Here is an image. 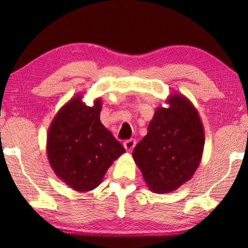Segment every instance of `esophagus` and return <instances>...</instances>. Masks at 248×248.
<instances>
[{
  "mask_svg": "<svg viewBox=\"0 0 248 248\" xmlns=\"http://www.w3.org/2000/svg\"><path fill=\"white\" fill-rule=\"evenodd\" d=\"M136 143H137L136 140H133V139L127 140L124 142V148L128 151V152H130V151H132L134 146H136Z\"/></svg>",
  "mask_w": 248,
  "mask_h": 248,
  "instance_id": "obj_1",
  "label": "esophagus"
}]
</instances>
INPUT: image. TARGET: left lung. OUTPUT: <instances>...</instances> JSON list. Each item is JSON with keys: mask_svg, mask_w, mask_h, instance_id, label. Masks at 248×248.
Returning a JSON list of instances; mask_svg holds the SVG:
<instances>
[{"mask_svg": "<svg viewBox=\"0 0 248 248\" xmlns=\"http://www.w3.org/2000/svg\"><path fill=\"white\" fill-rule=\"evenodd\" d=\"M159 106L148 134L136 145L132 156L151 191L167 194L194 176L201 162L204 130L198 111L186 96L170 94Z\"/></svg>", "mask_w": 248, "mask_h": 248, "instance_id": "left-lung-1", "label": "left lung"}]
</instances>
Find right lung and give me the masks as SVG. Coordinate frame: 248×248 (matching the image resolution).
Here are the masks:
<instances>
[{"mask_svg":"<svg viewBox=\"0 0 248 248\" xmlns=\"http://www.w3.org/2000/svg\"><path fill=\"white\" fill-rule=\"evenodd\" d=\"M82 98L79 93L73 96L54 116L48 129L47 155L62 182L75 191L86 192L99 186L125 150L100 123V98L92 107Z\"/></svg>","mask_w":248,"mask_h":248,"instance_id":"obj_1","label":"right lung"}]
</instances>
